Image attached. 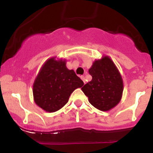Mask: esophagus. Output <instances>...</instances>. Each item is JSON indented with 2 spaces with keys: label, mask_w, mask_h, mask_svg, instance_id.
I'll use <instances>...</instances> for the list:
<instances>
[{
  "label": "esophagus",
  "mask_w": 153,
  "mask_h": 153,
  "mask_svg": "<svg viewBox=\"0 0 153 153\" xmlns=\"http://www.w3.org/2000/svg\"><path fill=\"white\" fill-rule=\"evenodd\" d=\"M81 79H82V81H84V84H86V81H85V77H84V75H81Z\"/></svg>",
  "instance_id": "34e87169"
}]
</instances>
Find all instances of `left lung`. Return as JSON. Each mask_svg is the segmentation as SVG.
I'll list each match as a JSON object with an SVG mask.
<instances>
[{
	"label": "left lung",
	"instance_id": "8db88e82",
	"mask_svg": "<svg viewBox=\"0 0 153 153\" xmlns=\"http://www.w3.org/2000/svg\"><path fill=\"white\" fill-rule=\"evenodd\" d=\"M91 81L81 88L92 106L109 111L120 102L124 84L119 71L108 56L96 60L89 69Z\"/></svg>",
	"mask_w": 153,
	"mask_h": 153
}]
</instances>
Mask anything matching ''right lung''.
Returning <instances> with one entry per match:
<instances>
[{"label":"right lung","mask_w":153,"mask_h":153,"mask_svg":"<svg viewBox=\"0 0 153 153\" xmlns=\"http://www.w3.org/2000/svg\"><path fill=\"white\" fill-rule=\"evenodd\" d=\"M83 85L84 82L74 70L66 67L65 60L49 58L34 82V101L48 112H56L67 104L72 92Z\"/></svg>","instance_id":"obj_1"}]
</instances>
